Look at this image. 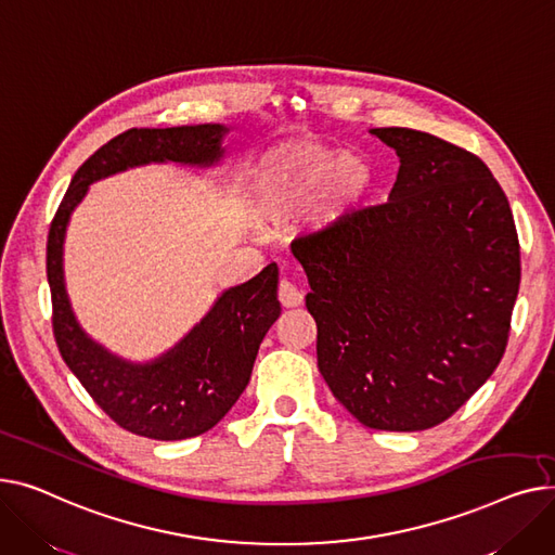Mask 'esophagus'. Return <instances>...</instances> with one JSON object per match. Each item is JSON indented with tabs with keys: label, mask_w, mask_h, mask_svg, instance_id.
Segmentation results:
<instances>
[{
	"label": "esophagus",
	"mask_w": 555,
	"mask_h": 555,
	"mask_svg": "<svg viewBox=\"0 0 555 555\" xmlns=\"http://www.w3.org/2000/svg\"><path fill=\"white\" fill-rule=\"evenodd\" d=\"M278 298L282 307H300L302 305V291L293 286L288 280H282L278 286Z\"/></svg>",
	"instance_id": "1"
}]
</instances>
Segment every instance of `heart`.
I'll return each instance as SVG.
<instances>
[{"mask_svg":"<svg viewBox=\"0 0 555 555\" xmlns=\"http://www.w3.org/2000/svg\"><path fill=\"white\" fill-rule=\"evenodd\" d=\"M365 185L363 163L315 143H288L255 163L246 183V202L257 221L280 223L324 192L318 219L332 223L353 208Z\"/></svg>","mask_w":555,"mask_h":555,"instance_id":"1","label":"heart"}]
</instances>
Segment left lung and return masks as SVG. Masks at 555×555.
I'll return each mask as SVG.
<instances>
[{
    "instance_id": "8db88e82",
    "label": "left lung",
    "mask_w": 555,
    "mask_h": 555,
    "mask_svg": "<svg viewBox=\"0 0 555 555\" xmlns=\"http://www.w3.org/2000/svg\"><path fill=\"white\" fill-rule=\"evenodd\" d=\"M372 134L401 158L389 202L291 248L309 278L318 370L334 397L367 428L428 430L502 361L519 240L479 156L408 127Z\"/></svg>"
}]
</instances>
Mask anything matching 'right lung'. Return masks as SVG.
<instances>
[{"label": "right lung", "mask_w": 555, "mask_h": 555, "mask_svg": "<svg viewBox=\"0 0 555 555\" xmlns=\"http://www.w3.org/2000/svg\"><path fill=\"white\" fill-rule=\"evenodd\" d=\"M221 125L127 129L95 150L72 179L47 240L51 322L64 363L89 397L127 433L179 441L208 433L235 405L253 363L280 315L278 267L225 291L212 311L168 356L152 365H129L85 336L72 313L62 278V240L87 185L150 160L212 163L221 156Z\"/></svg>", "instance_id": "obj_1"}]
</instances>
